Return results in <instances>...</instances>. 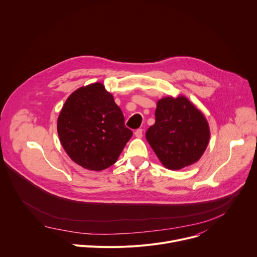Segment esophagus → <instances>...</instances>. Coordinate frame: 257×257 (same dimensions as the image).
<instances>
[{
  "label": "esophagus",
  "mask_w": 257,
  "mask_h": 257,
  "mask_svg": "<svg viewBox=\"0 0 257 257\" xmlns=\"http://www.w3.org/2000/svg\"><path fill=\"white\" fill-rule=\"evenodd\" d=\"M134 135L135 137L137 138H141L143 136V130L142 129H137L135 132H134Z\"/></svg>",
  "instance_id": "1"
}]
</instances>
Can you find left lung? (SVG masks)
I'll list each match as a JSON object with an SVG mask.
<instances>
[{
    "instance_id": "left-lung-1",
    "label": "left lung",
    "mask_w": 257,
    "mask_h": 257,
    "mask_svg": "<svg viewBox=\"0 0 257 257\" xmlns=\"http://www.w3.org/2000/svg\"><path fill=\"white\" fill-rule=\"evenodd\" d=\"M145 136L161 163L175 171L201 158L210 132L203 114L188 98L180 95L158 101L156 123Z\"/></svg>"
}]
</instances>
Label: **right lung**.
<instances>
[{"label": "right lung", "mask_w": 257, "mask_h": 257, "mask_svg": "<svg viewBox=\"0 0 257 257\" xmlns=\"http://www.w3.org/2000/svg\"><path fill=\"white\" fill-rule=\"evenodd\" d=\"M57 129L70 159L97 172L117 162L133 134L113 95L99 82L80 87L67 98Z\"/></svg>", "instance_id": "1"}]
</instances>
